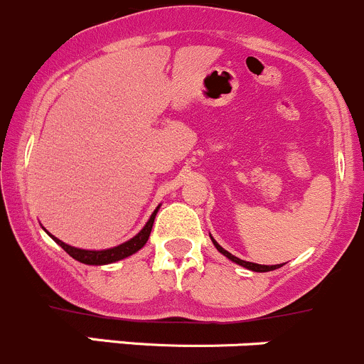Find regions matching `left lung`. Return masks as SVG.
<instances>
[{
	"mask_svg": "<svg viewBox=\"0 0 364 364\" xmlns=\"http://www.w3.org/2000/svg\"><path fill=\"white\" fill-rule=\"evenodd\" d=\"M210 240H212V244H214V246H215V250H218L219 253H221V255H225V257L228 258V260L235 262V264H239L240 267H244V269H250V271H253V272H269V271H274V269L282 267V264H279V265H260V264H253V262L240 260V258H237L235 255L228 253V251H226L225 247H221V246H219V244L215 242V239H214V237H212V235H210Z\"/></svg>",
	"mask_w": 364,
	"mask_h": 364,
	"instance_id": "8db88e82",
	"label": "left lung"
}]
</instances>
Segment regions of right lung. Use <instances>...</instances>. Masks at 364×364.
<instances>
[{
  "mask_svg": "<svg viewBox=\"0 0 364 364\" xmlns=\"http://www.w3.org/2000/svg\"><path fill=\"white\" fill-rule=\"evenodd\" d=\"M159 208H161V205L152 212V215H150V219L146 221V225L143 226V228L139 230V232L136 233L132 239L125 240V242L118 244V246H114V247H107V250H81V247L68 246V244H65L63 240L56 239L55 235H51L48 230L46 228L44 230L48 232V235L51 237L56 244H58V246L63 247V250L67 251L72 258H74V260L81 262V264H86V265H107V264H113V262L124 260V258L138 253V251L145 246L146 240H149V237H150V232H152L154 219H156Z\"/></svg>",
  "mask_w": 364,
  "mask_h": 364,
  "instance_id": "1",
  "label": "right lung"
}]
</instances>
